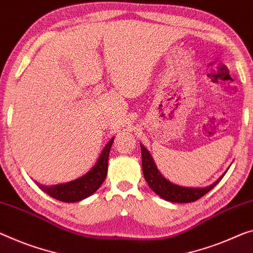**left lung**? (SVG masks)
<instances>
[{
	"label": "left lung",
	"mask_w": 253,
	"mask_h": 253,
	"mask_svg": "<svg viewBox=\"0 0 253 253\" xmlns=\"http://www.w3.org/2000/svg\"><path fill=\"white\" fill-rule=\"evenodd\" d=\"M141 147V157H142V173L145 176V180L150 189L153 190L155 193H157L159 197L163 198L170 203H192L200 199L201 197H204L206 193L211 191V190L215 186L218 182L223 178L224 174L221 175L215 183L206 186V188L201 189H192V188H184V186H178L173 183H170L166 180L164 176H162V174L158 172L156 165L151 158L149 151L147 150L142 145Z\"/></svg>",
	"instance_id": "8db88e82"
}]
</instances>
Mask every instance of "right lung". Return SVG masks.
<instances>
[{
	"instance_id": "right-lung-1",
	"label": "right lung",
	"mask_w": 253,
	"mask_h": 253,
	"mask_svg": "<svg viewBox=\"0 0 253 253\" xmlns=\"http://www.w3.org/2000/svg\"><path fill=\"white\" fill-rule=\"evenodd\" d=\"M113 141L114 138L108 141L102 154H100L96 165L92 167L91 170H89L86 175L69 182V183L54 186L40 185V188L45 193H47L48 196L55 198L60 201H64V203H77V201H80L84 198L91 196L92 193H95L98 190L105 178H106L108 155H110Z\"/></svg>"
}]
</instances>
